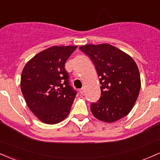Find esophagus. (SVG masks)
Here are the masks:
<instances>
[{
  "label": "esophagus",
  "instance_id": "esophagus-1",
  "mask_svg": "<svg viewBox=\"0 0 160 160\" xmlns=\"http://www.w3.org/2000/svg\"><path fill=\"white\" fill-rule=\"evenodd\" d=\"M85 92H86V88L84 87H82V88H80V93L81 94V95H83V94L85 93Z\"/></svg>",
  "mask_w": 160,
  "mask_h": 160
}]
</instances>
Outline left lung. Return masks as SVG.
<instances>
[{
    "label": "left lung",
    "instance_id": "8db88e82",
    "mask_svg": "<svg viewBox=\"0 0 160 160\" xmlns=\"http://www.w3.org/2000/svg\"><path fill=\"white\" fill-rule=\"evenodd\" d=\"M79 48L93 62L101 84V98L91 104L92 113L107 123L124 118L133 107L141 88L136 62L109 44H90Z\"/></svg>",
    "mask_w": 160,
    "mask_h": 160
}]
</instances>
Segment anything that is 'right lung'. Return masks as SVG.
<instances>
[{"label": "right lung", "mask_w": 160, "mask_h": 160, "mask_svg": "<svg viewBox=\"0 0 160 160\" xmlns=\"http://www.w3.org/2000/svg\"><path fill=\"white\" fill-rule=\"evenodd\" d=\"M78 46H52L30 59L23 68L21 90L27 105L48 124L68 116L76 96L69 85L65 62Z\"/></svg>", "instance_id": "obj_1"}]
</instances>
